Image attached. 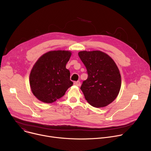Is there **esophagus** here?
<instances>
[{
	"label": "esophagus",
	"instance_id": "esophagus-1",
	"mask_svg": "<svg viewBox=\"0 0 151 151\" xmlns=\"http://www.w3.org/2000/svg\"><path fill=\"white\" fill-rule=\"evenodd\" d=\"M74 85H75L78 87H79L80 86H81V83H80L79 81H75V82H74Z\"/></svg>",
	"mask_w": 151,
	"mask_h": 151
}]
</instances>
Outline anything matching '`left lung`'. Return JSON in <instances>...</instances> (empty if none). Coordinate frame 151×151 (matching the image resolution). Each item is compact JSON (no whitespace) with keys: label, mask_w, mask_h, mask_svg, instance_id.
Masks as SVG:
<instances>
[{"label":"left lung","mask_w":151,"mask_h":151,"mask_svg":"<svg viewBox=\"0 0 151 151\" xmlns=\"http://www.w3.org/2000/svg\"><path fill=\"white\" fill-rule=\"evenodd\" d=\"M78 55L88 74L81 87L87 101L97 108L113 102L122 84L121 75L114 60L101 51H82Z\"/></svg>","instance_id":"1"}]
</instances>
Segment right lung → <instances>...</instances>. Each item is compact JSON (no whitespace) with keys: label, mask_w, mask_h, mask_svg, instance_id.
I'll list each match as a JSON object with an SVG mask.
<instances>
[{"label":"right lung","mask_w":151,"mask_h":151,"mask_svg":"<svg viewBox=\"0 0 151 151\" xmlns=\"http://www.w3.org/2000/svg\"><path fill=\"white\" fill-rule=\"evenodd\" d=\"M72 53L65 50L50 51L41 56L29 75L32 93L40 101L52 103L63 97L73 85L65 65Z\"/></svg>","instance_id":"add662e5"}]
</instances>
